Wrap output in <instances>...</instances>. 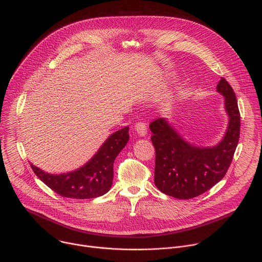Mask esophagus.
Returning <instances> with one entry per match:
<instances>
[{"label": "esophagus", "instance_id": "1", "mask_svg": "<svg viewBox=\"0 0 262 262\" xmlns=\"http://www.w3.org/2000/svg\"><path fill=\"white\" fill-rule=\"evenodd\" d=\"M135 130L137 132V134L141 137H145L146 134H147V127L144 123L142 122H138L136 125H135Z\"/></svg>", "mask_w": 262, "mask_h": 262}]
</instances>
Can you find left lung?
<instances>
[{
    "label": "left lung",
    "mask_w": 262,
    "mask_h": 262,
    "mask_svg": "<svg viewBox=\"0 0 262 262\" xmlns=\"http://www.w3.org/2000/svg\"><path fill=\"white\" fill-rule=\"evenodd\" d=\"M216 91L224 97L228 124L222 140L213 146H199L186 141L168 119L149 125L156 148L155 183L164 194L177 199H192L217 183L228 171L236 149L241 115L232 87L221 79Z\"/></svg>",
    "instance_id": "8db88e82"
}]
</instances>
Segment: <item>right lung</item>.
Segmentation results:
<instances>
[{
  "mask_svg": "<svg viewBox=\"0 0 262 262\" xmlns=\"http://www.w3.org/2000/svg\"><path fill=\"white\" fill-rule=\"evenodd\" d=\"M129 127L125 126L103 142L95 155L82 167L61 174L48 173L31 164L38 178L62 197L73 199L97 198L107 193L113 184V165L129 140Z\"/></svg>",
  "mask_w": 262,
  "mask_h": 262,
  "instance_id": "obj_1",
  "label": "right lung"
}]
</instances>
